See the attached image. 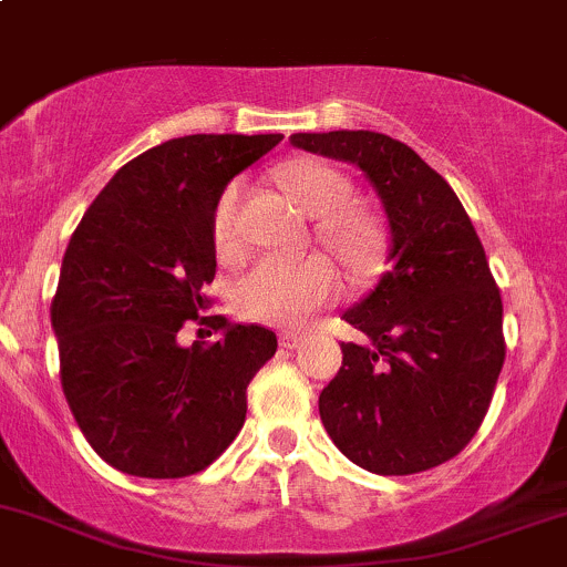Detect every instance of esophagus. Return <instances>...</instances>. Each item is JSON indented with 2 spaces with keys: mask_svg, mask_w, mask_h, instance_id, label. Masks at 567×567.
<instances>
[{
  "mask_svg": "<svg viewBox=\"0 0 567 567\" xmlns=\"http://www.w3.org/2000/svg\"><path fill=\"white\" fill-rule=\"evenodd\" d=\"M301 341H303V336L296 333V331H282V333H279V344L288 347V350H296V347L301 344Z\"/></svg>",
  "mask_w": 567,
  "mask_h": 567,
  "instance_id": "esophagus-1",
  "label": "esophagus"
}]
</instances>
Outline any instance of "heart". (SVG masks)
Instances as JSON below:
<instances>
[{
	"mask_svg": "<svg viewBox=\"0 0 567 567\" xmlns=\"http://www.w3.org/2000/svg\"><path fill=\"white\" fill-rule=\"evenodd\" d=\"M279 183L303 215L317 220L315 236L352 279H371L388 252V228L374 213L352 204L354 188L344 172L322 161H290ZM241 185L220 193L213 213L217 258L234 260L245 250L239 228ZM336 293L333 266L320 255L303 260L264 258L239 277L234 301L250 320L271 326H303Z\"/></svg>",
	"mask_w": 567,
	"mask_h": 567,
	"instance_id": "b5f03b06",
	"label": "heart"
}]
</instances>
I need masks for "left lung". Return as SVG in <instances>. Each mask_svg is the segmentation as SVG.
Here are the masks:
<instances>
[{"label": "left lung", "instance_id": "obj_1", "mask_svg": "<svg viewBox=\"0 0 567 567\" xmlns=\"http://www.w3.org/2000/svg\"><path fill=\"white\" fill-rule=\"evenodd\" d=\"M290 145L360 166L393 234L390 271L344 320L341 369L320 420L360 468L409 476L474 439L506 358L503 301L455 190L412 147L377 132L293 134Z\"/></svg>", "mask_w": 567, "mask_h": 567}]
</instances>
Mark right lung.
Here are the masks:
<instances>
[{"label":"right lung","mask_w":567,"mask_h":567,"mask_svg":"<svg viewBox=\"0 0 567 567\" xmlns=\"http://www.w3.org/2000/svg\"><path fill=\"white\" fill-rule=\"evenodd\" d=\"M279 140L190 134L151 147L74 228L51 303L61 388L93 452L123 474L193 476L245 425L247 384L277 336L223 315L202 317L215 344L183 347L177 333L209 303L217 198Z\"/></svg>","instance_id":"obj_1"}]
</instances>
